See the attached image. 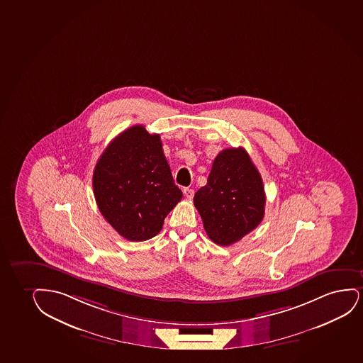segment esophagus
I'll use <instances>...</instances> for the list:
<instances>
[{"instance_id":"34e87169","label":"esophagus","mask_w":363,"mask_h":363,"mask_svg":"<svg viewBox=\"0 0 363 363\" xmlns=\"http://www.w3.org/2000/svg\"><path fill=\"white\" fill-rule=\"evenodd\" d=\"M184 195H185V198L189 199V200H191L194 198V190L190 188H185L183 190Z\"/></svg>"}]
</instances>
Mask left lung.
Here are the masks:
<instances>
[{
	"mask_svg": "<svg viewBox=\"0 0 363 363\" xmlns=\"http://www.w3.org/2000/svg\"><path fill=\"white\" fill-rule=\"evenodd\" d=\"M262 175L242 147L217 155L194 205L212 242L230 245L255 230L265 213Z\"/></svg>",
	"mask_w": 363,
	"mask_h": 363,
	"instance_id": "8db88e82",
	"label": "left lung"
}]
</instances>
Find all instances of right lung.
Returning a JSON list of instances; mask_svg holds the SVG:
<instances>
[{"label": "right lung", "instance_id": "1", "mask_svg": "<svg viewBox=\"0 0 363 363\" xmlns=\"http://www.w3.org/2000/svg\"><path fill=\"white\" fill-rule=\"evenodd\" d=\"M96 205L106 222L131 242L151 239L183 198L158 133L135 125L111 141L93 173Z\"/></svg>", "mask_w": 363, "mask_h": 363}]
</instances>
